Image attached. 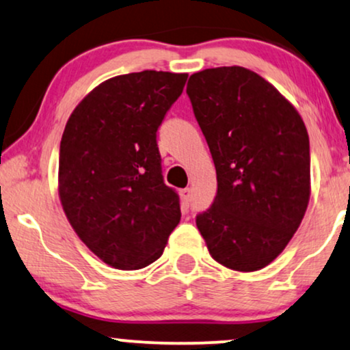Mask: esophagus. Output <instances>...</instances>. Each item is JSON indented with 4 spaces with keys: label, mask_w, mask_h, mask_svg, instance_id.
<instances>
[{
    "label": "esophagus",
    "mask_w": 350,
    "mask_h": 350,
    "mask_svg": "<svg viewBox=\"0 0 350 350\" xmlns=\"http://www.w3.org/2000/svg\"><path fill=\"white\" fill-rule=\"evenodd\" d=\"M180 198H183V203H184V206H189L190 200H192V189L185 187V189L180 190Z\"/></svg>",
    "instance_id": "34e87169"
}]
</instances>
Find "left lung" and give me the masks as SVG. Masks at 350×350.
Listing matches in <instances>:
<instances>
[{"label":"left lung","mask_w":350,"mask_h":350,"mask_svg":"<svg viewBox=\"0 0 350 350\" xmlns=\"http://www.w3.org/2000/svg\"><path fill=\"white\" fill-rule=\"evenodd\" d=\"M187 95L216 167L215 200L196 223L216 262L265 268L297 231L310 198V144L300 114L241 66L192 74Z\"/></svg>","instance_id":"obj_1"}]
</instances>
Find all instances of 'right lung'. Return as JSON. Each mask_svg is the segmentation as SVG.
<instances>
[{"label": "right lung", "instance_id": "right-lung-1", "mask_svg": "<svg viewBox=\"0 0 350 350\" xmlns=\"http://www.w3.org/2000/svg\"><path fill=\"white\" fill-rule=\"evenodd\" d=\"M187 74L142 70L109 79L70 114L59 147V198L70 226L105 263L158 260L180 221L165 184L157 132Z\"/></svg>", "mask_w": 350, "mask_h": 350}]
</instances>
